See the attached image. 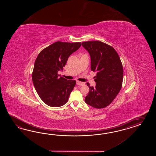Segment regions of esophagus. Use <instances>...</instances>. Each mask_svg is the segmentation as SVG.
Here are the masks:
<instances>
[{
	"instance_id": "obj_1",
	"label": "esophagus",
	"mask_w": 156,
	"mask_h": 156,
	"mask_svg": "<svg viewBox=\"0 0 156 156\" xmlns=\"http://www.w3.org/2000/svg\"><path fill=\"white\" fill-rule=\"evenodd\" d=\"M76 85H80V86H83L85 85V82H82L79 80H76Z\"/></svg>"
}]
</instances>
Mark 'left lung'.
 I'll return each instance as SVG.
<instances>
[{
    "label": "left lung",
    "mask_w": 156,
    "mask_h": 156,
    "mask_svg": "<svg viewBox=\"0 0 156 156\" xmlns=\"http://www.w3.org/2000/svg\"><path fill=\"white\" fill-rule=\"evenodd\" d=\"M91 58V70L97 71L95 87L90 86L85 102L96 109L105 108L118 95L122 85V64L113 47L98 41L82 43Z\"/></svg>",
    "instance_id": "obj_1"
}]
</instances>
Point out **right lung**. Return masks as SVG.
Here are the masks:
<instances>
[{"label": "right lung", "instance_id": "1", "mask_svg": "<svg viewBox=\"0 0 156 156\" xmlns=\"http://www.w3.org/2000/svg\"><path fill=\"white\" fill-rule=\"evenodd\" d=\"M81 43L58 41L46 47L38 54L32 74L34 86L39 97L48 106L59 107L68 101L76 84L75 80L59 77L69 56Z\"/></svg>", "mask_w": 156, "mask_h": 156}]
</instances>
